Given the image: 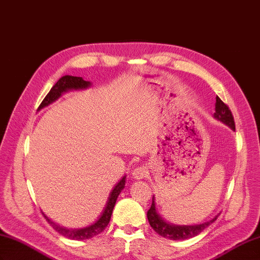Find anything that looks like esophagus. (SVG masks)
<instances>
[{"mask_svg": "<svg viewBox=\"0 0 260 260\" xmlns=\"http://www.w3.org/2000/svg\"><path fill=\"white\" fill-rule=\"evenodd\" d=\"M148 174V170L146 167L140 166V167H137L136 169H134L132 171V178L136 179V180H140V179H143Z\"/></svg>", "mask_w": 260, "mask_h": 260, "instance_id": "34e87169", "label": "esophagus"}]
</instances>
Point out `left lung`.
<instances>
[{
	"mask_svg": "<svg viewBox=\"0 0 260 260\" xmlns=\"http://www.w3.org/2000/svg\"><path fill=\"white\" fill-rule=\"evenodd\" d=\"M215 113H213V118L220 121L223 124L228 125L230 129L235 131V121L233 113L230 111L227 105L219 99V96L216 98V105H215ZM147 217L150 226L153 228V230L157 234H159L162 237L171 240H184L188 238H192L194 236L199 235L201 232L209 227L210 224L216 220L218 216H215L210 220L199 223V224H191V226H187V224H174L161 217L157 211V206H155V198L154 196L152 197V204L150 209L147 212Z\"/></svg>",
	"mask_w": 260,
	"mask_h": 260,
	"instance_id": "left-lung-1",
	"label": "left lung"
}]
</instances>
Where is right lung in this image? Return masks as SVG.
<instances>
[{
    "instance_id": "1",
    "label": "right lung",
    "mask_w": 260,
    "mask_h": 260,
    "mask_svg": "<svg viewBox=\"0 0 260 260\" xmlns=\"http://www.w3.org/2000/svg\"><path fill=\"white\" fill-rule=\"evenodd\" d=\"M91 85L92 83L90 81H85V80H83L81 77H72V76L62 77L57 80V82L53 86H52L50 92L47 94V96L44 98L38 110H41V109L50 106L51 103L56 101L63 93H66V92L73 91V90H84V89L90 88ZM125 177L126 176L124 175L117 182V184H114V187L110 191V194H109L105 208H103L100 216L95 219V221L89 224V226H85L83 228H74V229L66 228L63 226H60L59 223L52 221L48 216H45L44 212L43 215L45 218H47V220L52 224V227H53L57 233L61 234L62 236H64L66 238L72 239V240H85V239L93 238L94 236L101 234L108 226V223L110 222L115 201H117L120 192L124 189L125 180H126Z\"/></svg>"
}]
</instances>
